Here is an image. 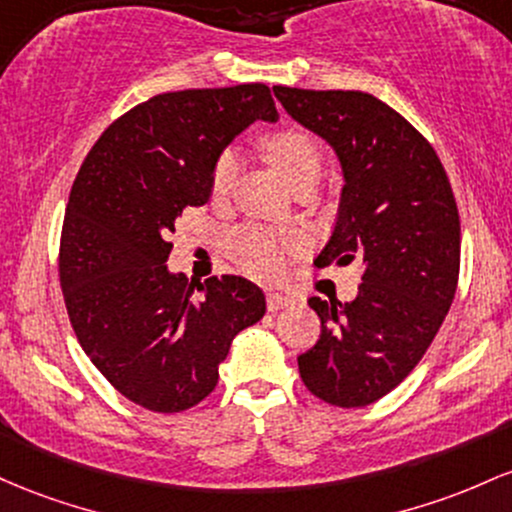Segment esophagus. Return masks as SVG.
Here are the masks:
<instances>
[{
    "label": "esophagus",
    "instance_id": "esophagus-1",
    "mask_svg": "<svg viewBox=\"0 0 512 512\" xmlns=\"http://www.w3.org/2000/svg\"><path fill=\"white\" fill-rule=\"evenodd\" d=\"M292 302L295 300H292L290 295H283V292H268V309H271V312H278V309H283Z\"/></svg>",
    "mask_w": 512,
    "mask_h": 512
}]
</instances>
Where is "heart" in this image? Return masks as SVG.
Wrapping results in <instances>:
<instances>
[{
	"label": "heart",
	"mask_w": 512,
	"mask_h": 512,
	"mask_svg": "<svg viewBox=\"0 0 512 512\" xmlns=\"http://www.w3.org/2000/svg\"><path fill=\"white\" fill-rule=\"evenodd\" d=\"M261 147L266 157L278 166L280 174L290 181V186L300 188L304 183H317L321 176V149L309 132L300 128H283L268 132L261 137ZM237 154L225 152L220 154L215 166H212L210 176V191L212 195H225L232 188L234 176H237ZM234 254H237L239 263L249 273L263 275L271 278L283 266V246L273 234L263 232L258 227H246L234 237Z\"/></svg>",
	"instance_id": "obj_1"
}]
</instances>
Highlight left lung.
<instances>
[{
  "label": "left lung",
  "instance_id": "left-lung-1",
  "mask_svg": "<svg viewBox=\"0 0 512 512\" xmlns=\"http://www.w3.org/2000/svg\"><path fill=\"white\" fill-rule=\"evenodd\" d=\"M287 116L336 152L343 188L319 268L365 266L353 302L309 297L321 336L297 358L304 387L358 409L409 377L450 312L459 212L438 154L406 118L365 91L273 86Z\"/></svg>",
  "mask_w": 512,
  "mask_h": 512
}]
</instances>
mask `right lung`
Masks as SVG:
<instances>
[{"label": "right lung", "instance_id": "obj_1", "mask_svg": "<svg viewBox=\"0 0 512 512\" xmlns=\"http://www.w3.org/2000/svg\"><path fill=\"white\" fill-rule=\"evenodd\" d=\"M256 120H278L266 84L159 94L103 132L72 186L60 241L67 314L91 363L142 409L203 401L234 336L266 314L251 280L193 283L166 266L176 220L208 203L212 166Z\"/></svg>", "mask_w": 512, "mask_h": 512}]
</instances>
